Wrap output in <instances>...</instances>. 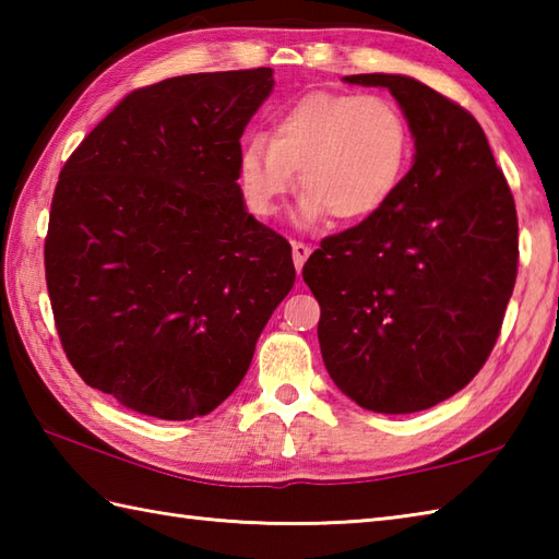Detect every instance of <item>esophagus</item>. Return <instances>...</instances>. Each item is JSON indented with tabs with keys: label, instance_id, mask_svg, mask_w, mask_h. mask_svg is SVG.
<instances>
[{
	"label": "esophagus",
	"instance_id": "34e87169",
	"mask_svg": "<svg viewBox=\"0 0 559 559\" xmlns=\"http://www.w3.org/2000/svg\"><path fill=\"white\" fill-rule=\"evenodd\" d=\"M310 254H312V249L307 247L305 242H293V264H295V269L302 271L305 261H307V257H310Z\"/></svg>",
	"mask_w": 559,
	"mask_h": 559
}]
</instances>
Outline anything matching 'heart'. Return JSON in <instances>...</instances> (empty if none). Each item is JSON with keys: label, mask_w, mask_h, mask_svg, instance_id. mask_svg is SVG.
<instances>
[{"label": "heart", "mask_w": 559, "mask_h": 559, "mask_svg": "<svg viewBox=\"0 0 559 559\" xmlns=\"http://www.w3.org/2000/svg\"><path fill=\"white\" fill-rule=\"evenodd\" d=\"M413 158V134L396 103L353 93H307L273 117L271 134H252L240 151L247 206L271 216L290 192L298 170L302 197L295 221L326 216L362 223L377 216L403 182Z\"/></svg>", "instance_id": "heart-1"}]
</instances>
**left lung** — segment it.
Instances as JSON below:
<instances>
[{
  "instance_id": "1",
  "label": "left lung",
  "mask_w": 559,
  "mask_h": 559,
  "mask_svg": "<svg viewBox=\"0 0 559 559\" xmlns=\"http://www.w3.org/2000/svg\"><path fill=\"white\" fill-rule=\"evenodd\" d=\"M343 81L386 88L415 153L394 199L302 266L322 307L319 348L358 406L425 411L466 386L500 336L519 261L514 197L461 105L403 74Z\"/></svg>"
}]
</instances>
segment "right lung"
<instances>
[{"mask_svg":"<svg viewBox=\"0 0 559 559\" xmlns=\"http://www.w3.org/2000/svg\"><path fill=\"white\" fill-rule=\"evenodd\" d=\"M273 69L139 88L59 173L45 278L69 362L88 386L160 420L228 399L290 293L286 237L245 206L240 136Z\"/></svg>","mask_w":559,"mask_h":559,"instance_id":"add662e5","label":"right lung"}]
</instances>
